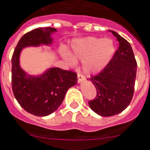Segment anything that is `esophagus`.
<instances>
[{
    "label": "esophagus",
    "mask_w": 150,
    "mask_h": 150,
    "mask_svg": "<svg viewBox=\"0 0 150 150\" xmlns=\"http://www.w3.org/2000/svg\"><path fill=\"white\" fill-rule=\"evenodd\" d=\"M85 77L83 75H81V74H78V83H81L82 81H85Z\"/></svg>",
    "instance_id": "34e87169"
}]
</instances>
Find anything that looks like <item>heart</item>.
Instances as JSON below:
<instances>
[{"label":"heart","instance_id":"b5f03b06","mask_svg":"<svg viewBox=\"0 0 150 150\" xmlns=\"http://www.w3.org/2000/svg\"><path fill=\"white\" fill-rule=\"evenodd\" d=\"M115 52L113 40L95 36L74 40L71 45V54L64 48L60 50V54L69 65L75 64V59L82 60L83 72L88 75H96L105 69Z\"/></svg>","mask_w":150,"mask_h":150}]
</instances>
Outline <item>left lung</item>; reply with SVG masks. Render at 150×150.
<instances>
[{"mask_svg":"<svg viewBox=\"0 0 150 150\" xmlns=\"http://www.w3.org/2000/svg\"><path fill=\"white\" fill-rule=\"evenodd\" d=\"M109 31L117 38L118 49L108 67L90 78L97 96L88 104L102 117L118 114L129 106L134 94L137 67L130 43L117 32Z\"/></svg>","mask_w":150,"mask_h":150,"instance_id":"obj_1","label":"left lung"}]
</instances>
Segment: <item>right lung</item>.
Returning <instances> with one entry per match:
<instances>
[{"instance_id":"obj_1","label":"right lung","mask_w":150,"mask_h":150,"mask_svg":"<svg viewBox=\"0 0 150 150\" xmlns=\"http://www.w3.org/2000/svg\"><path fill=\"white\" fill-rule=\"evenodd\" d=\"M54 28H40L20 39L12 57V88L16 100L26 111L37 117L50 115L57 110L67 90L77 83V74L60 68H48L41 75H29L20 66V55L28 47L53 44Z\"/></svg>"}]
</instances>
